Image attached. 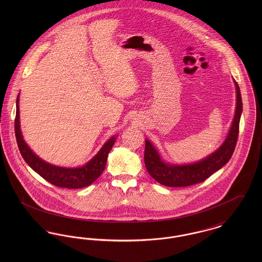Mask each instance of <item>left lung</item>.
<instances>
[{"instance_id":"1","label":"left lung","mask_w":262,"mask_h":262,"mask_svg":"<svg viewBox=\"0 0 262 262\" xmlns=\"http://www.w3.org/2000/svg\"><path fill=\"white\" fill-rule=\"evenodd\" d=\"M234 82L236 86L237 102L232 125L223 143L205 158L198 162L181 165L166 162L149 139H145V167L150 176L156 182L167 187H188L204 182L208 177L229 162L237 144L239 120L243 112L239 88L235 80Z\"/></svg>"}]
</instances>
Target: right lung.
Returning <instances> with one entry per match:
<instances>
[{
	"label": "right lung",
	"instance_id": "1",
	"mask_svg": "<svg viewBox=\"0 0 262 262\" xmlns=\"http://www.w3.org/2000/svg\"><path fill=\"white\" fill-rule=\"evenodd\" d=\"M19 94L16 98V115L14 120V132L18 149L28 166L43 179L56 187L66 188H81L91 185L103 173L108 154L112 149L117 136L110 137L100 148L97 154L86 164L80 167L67 168L46 162L37 156L25 142L19 122Z\"/></svg>",
	"mask_w": 262,
	"mask_h": 262
}]
</instances>
